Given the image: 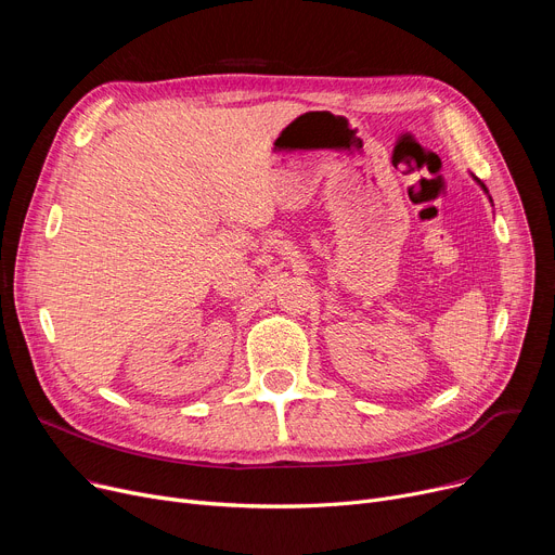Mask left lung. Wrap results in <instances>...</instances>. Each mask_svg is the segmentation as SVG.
<instances>
[{
	"mask_svg": "<svg viewBox=\"0 0 555 555\" xmlns=\"http://www.w3.org/2000/svg\"><path fill=\"white\" fill-rule=\"evenodd\" d=\"M481 186H483V184H481ZM483 189H486V186H483Z\"/></svg>",
	"mask_w": 555,
	"mask_h": 555,
	"instance_id": "obj_1",
	"label": "left lung"
}]
</instances>
